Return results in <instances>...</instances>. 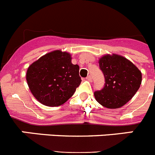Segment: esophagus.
<instances>
[{"mask_svg":"<svg viewBox=\"0 0 155 155\" xmlns=\"http://www.w3.org/2000/svg\"><path fill=\"white\" fill-rule=\"evenodd\" d=\"M87 78V80L90 81H91L92 80V79H91V75H88V76H87V78Z\"/></svg>","mask_w":155,"mask_h":155,"instance_id":"esophagus-1","label":"esophagus"}]
</instances>
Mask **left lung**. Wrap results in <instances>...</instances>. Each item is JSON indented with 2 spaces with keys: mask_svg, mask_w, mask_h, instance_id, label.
<instances>
[{
  "mask_svg": "<svg viewBox=\"0 0 155 155\" xmlns=\"http://www.w3.org/2000/svg\"><path fill=\"white\" fill-rule=\"evenodd\" d=\"M105 78L102 89L94 91V98L104 107L118 109L128 102L139 89L141 72L125 57L105 55L98 61Z\"/></svg>",
  "mask_w": 155,
  "mask_h": 155,
  "instance_id": "obj_1",
  "label": "left lung"
}]
</instances>
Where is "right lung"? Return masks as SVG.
<instances>
[{
    "label": "right lung",
    "mask_w": 155,
    "mask_h": 155,
    "mask_svg": "<svg viewBox=\"0 0 155 155\" xmlns=\"http://www.w3.org/2000/svg\"><path fill=\"white\" fill-rule=\"evenodd\" d=\"M26 80L34 97L47 106L67 102L81 82L79 66L72 64L71 55L61 50L47 53L31 64Z\"/></svg>",
    "instance_id": "right-lung-1"
}]
</instances>
